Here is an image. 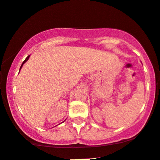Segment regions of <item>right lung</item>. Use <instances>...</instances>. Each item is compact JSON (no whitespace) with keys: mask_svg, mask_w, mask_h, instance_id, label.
Wrapping results in <instances>:
<instances>
[{"mask_svg":"<svg viewBox=\"0 0 160 160\" xmlns=\"http://www.w3.org/2000/svg\"><path fill=\"white\" fill-rule=\"evenodd\" d=\"M29 56H28V57H27V58H26L25 59V61H23V62H22V65H21V67H20V70H21V68H22V65H23V64H25V63L26 62V61H27L28 60H29Z\"/></svg>","mask_w":160,"mask_h":160,"instance_id":"right-lung-1","label":"right lung"}]
</instances>
